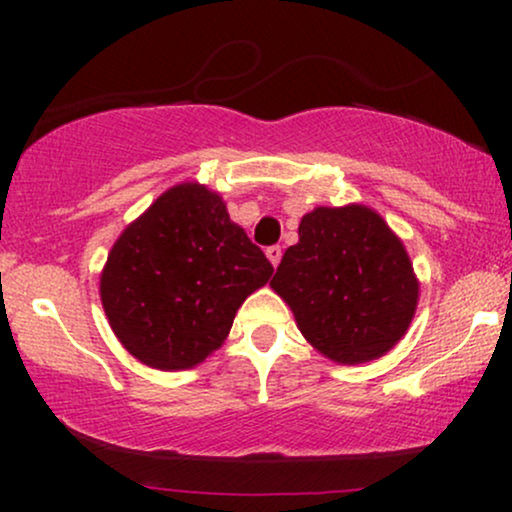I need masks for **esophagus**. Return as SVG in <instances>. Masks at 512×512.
I'll list each match as a JSON object with an SVG mask.
<instances>
[{"label": "esophagus", "mask_w": 512, "mask_h": 512, "mask_svg": "<svg viewBox=\"0 0 512 512\" xmlns=\"http://www.w3.org/2000/svg\"><path fill=\"white\" fill-rule=\"evenodd\" d=\"M265 256H268V261L277 268L279 261H282V247H279V244H272V247L265 249Z\"/></svg>", "instance_id": "34e87169"}]
</instances>
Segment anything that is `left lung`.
Returning a JSON list of instances; mask_svg holds the SVG:
<instances>
[{"instance_id":"1","label":"left lung","mask_w":512,"mask_h":512,"mask_svg":"<svg viewBox=\"0 0 512 512\" xmlns=\"http://www.w3.org/2000/svg\"><path fill=\"white\" fill-rule=\"evenodd\" d=\"M270 286L300 333L331 361L380 359L403 338L419 282L403 242L373 209L317 207L298 226Z\"/></svg>"}]
</instances>
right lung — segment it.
<instances>
[{
	"mask_svg": "<svg viewBox=\"0 0 512 512\" xmlns=\"http://www.w3.org/2000/svg\"><path fill=\"white\" fill-rule=\"evenodd\" d=\"M272 272L221 195L186 181L123 230L102 270L100 298L135 359L184 370L223 345L235 312Z\"/></svg>",
	"mask_w": 512,
	"mask_h": 512,
	"instance_id": "obj_1",
	"label": "right lung"
}]
</instances>
